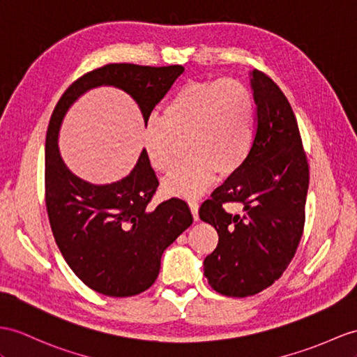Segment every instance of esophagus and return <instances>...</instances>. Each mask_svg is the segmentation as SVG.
I'll return each instance as SVG.
<instances>
[{
    "label": "esophagus",
    "mask_w": 357,
    "mask_h": 357,
    "mask_svg": "<svg viewBox=\"0 0 357 357\" xmlns=\"http://www.w3.org/2000/svg\"><path fill=\"white\" fill-rule=\"evenodd\" d=\"M189 208H190V212H192L194 220L198 221V203L197 202H189Z\"/></svg>",
    "instance_id": "1"
}]
</instances>
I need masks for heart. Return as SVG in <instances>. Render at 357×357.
<instances>
[{
  "mask_svg": "<svg viewBox=\"0 0 357 357\" xmlns=\"http://www.w3.org/2000/svg\"><path fill=\"white\" fill-rule=\"evenodd\" d=\"M257 107L253 92L234 78L189 80L172 95L160 119L144 132L150 167L171 169L186 142L189 159L163 178L167 195L197 198L218 177L238 172L253 151Z\"/></svg>",
  "mask_w": 357,
  "mask_h": 357,
  "instance_id": "1",
  "label": "heart"
}]
</instances>
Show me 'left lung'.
Returning a JSON list of instances; mask_svg holds the SVG:
<instances>
[{"label":"left lung","mask_w":357,"mask_h":357,"mask_svg":"<svg viewBox=\"0 0 357 357\" xmlns=\"http://www.w3.org/2000/svg\"><path fill=\"white\" fill-rule=\"evenodd\" d=\"M257 107L253 151L238 172L199 207V218L218 231V245L204 259V275L227 297H248L279 280L304 230L309 163L291 104L271 78L251 73ZM241 202L245 213L225 212Z\"/></svg>","instance_id":"1"}]
</instances>
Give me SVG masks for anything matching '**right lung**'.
Here are the masks:
<instances>
[{
    "label": "right lung",
    "mask_w": 357,
    "mask_h": 357,
    "mask_svg": "<svg viewBox=\"0 0 357 357\" xmlns=\"http://www.w3.org/2000/svg\"><path fill=\"white\" fill-rule=\"evenodd\" d=\"M185 68L109 63L78 77L60 97L45 141V204L56 244L75 275L109 297L146 291L160 271V257L194 218L188 204L171 198L149 207L159 180L141 153L136 167L116 183L78 178L60 158L57 137L69 106L101 84L132 95L146 126L153 109Z\"/></svg>",
    "instance_id": "right-lung-1"
}]
</instances>
